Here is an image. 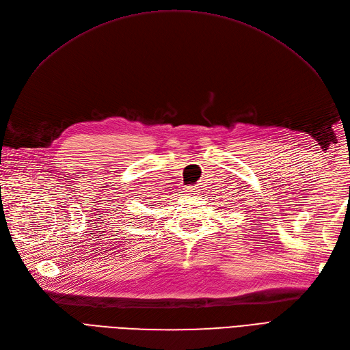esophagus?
Returning <instances> with one entry per match:
<instances>
[{"label": "esophagus", "instance_id": "34e87169", "mask_svg": "<svg viewBox=\"0 0 350 350\" xmlns=\"http://www.w3.org/2000/svg\"><path fill=\"white\" fill-rule=\"evenodd\" d=\"M185 193H187V194H193V196H194V194H197V188H196V187H193V185H189V187H187V188H185Z\"/></svg>", "mask_w": 350, "mask_h": 350}]
</instances>
